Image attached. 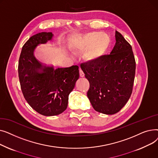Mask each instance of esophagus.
<instances>
[{"instance_id": "esophagus-1", "label": "esophagus", "mask_w": 158, "mask_h": 158, "mask_svg": "<svg viewBox=\"0 0 158 158\" xmlns=\"http://www.w3.org/2000/svg\"><path fill=\"white\" fill-rule=\"evenodd\" d=\"M79 75H80V77H81L85 76V73L83 72H82V70L81 69H79Z\"/></svg>"}]
</instances>
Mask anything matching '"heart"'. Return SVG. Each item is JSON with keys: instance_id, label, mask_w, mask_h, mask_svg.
I'll return each instance as SVG.
<instances>
[{"instance_id": "obj_1", "label": "heart", "mask_w": 158, "mask_h": 158, "mask_svg": "<svg viewBox=\"0 0 158 158\" xmlns=\"http://www.w3.org/2000/svg\"><path fill=\"white\" fill-rule=\"evenodd\" d=\"M110 44V38L106 33L89 32L77 38L73 44L72 52L77 54L84 51V59L88 62L93 63L106 52Z\"/></svg>"}]
</instances>
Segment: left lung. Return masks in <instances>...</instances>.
<instances>
[{
	"label": "left lung",
	"instance_id": "1",
	"mask_svg": "<svg viewBox=\"0 0 158 158\" xmlns=\"http://www.w3.org/2000/svg\"><path fill=\"white\" fill-rule=\"evenodd\" d=\"M116 44L108 56L82 63L89 82L87 96L94 110L106 114L118 113L129 99L135 81L136 61L131 45L118 31Z\"/></svg>",
	"mask_w": 158,
	"mask_h": 158
}]
</instances>
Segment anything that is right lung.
Listing matches in <instances>:
<instances>
[{
  "label": "right lung",
  "instance_id": "add662e5",
  "mask_svg": "<svg viewBox=\"0 0 158 158\" xmlns=\"http://www.w3.org/2000/svg\"><path fill=\"white\" fill-rule=\"evenodd\" d=\"M52 32L31 36L23 45L19 61V77L23 97L32 109L44 116H54L67 107L69 95L79 79V66L54 69L40 63L36 48L51 40Z\"/></svg>",
  "mask_w": 158,
  "mask_h": 158
}]
</instances>
